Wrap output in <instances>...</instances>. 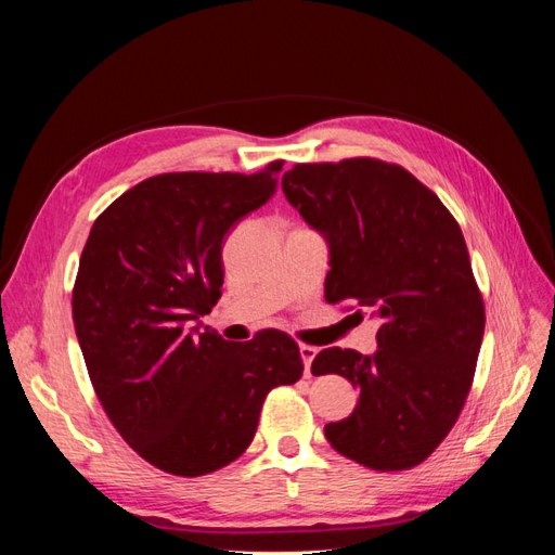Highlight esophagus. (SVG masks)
<instances>
[{"mask_svg":"<svg viewBox=\"0 0 555 555\" xmlns=\"http://www.w3.org/2000/svg\"><path fill=\"white\" fill-rule=\"evenodd\" d=\"M300 351V359H304V365H306V373H310V365H312V359L317 357V347L312 345H300L298 347Z\"/></svg>","mask_w":555,"mask_h":555,"instance_id":"1","label":"esophagus"}]
</instances>
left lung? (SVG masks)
Returning a JSON list of instances; mask_svg holds the SVG:
<instances>
[{
    "instance_id": "obj_1",
    "label": "left lung",
    "mask_w": 555,
    "mask_h": 555,
    "mask_svg": "<svg viewBox=\"0 0 555 555\" xmlns=\"http://www.w3.org/2000/svg\"><path fill=\"white\" fill-rule=\"evenodd\" d=\"M282 192L328 241L326 304L382 322L373 357L328 347L312 361V375L359 389L326 440L379 473L424 463L465 405L486 324L459 222L410 171L373 157L296 164Z\"/></svg>"
}]
</instances>
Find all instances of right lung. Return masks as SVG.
<instances>
[{
	"mask_svg": "<svg viewBox=\"0 0 555 555\" xmlns=\"http://www.w3.org/2000/svg\"><path fill=\"white\" fill-rule=\"evenodd\" d=\"M282 164L147 178L96 217L82 247L72 310L94 393L122 440L169 475L236 461L268 391L304 375L284 331L229 343L192 324L222 296L227 231L275 194Z\"/></svg>",
	"mask_w": 555,
	"mask_h": 555,
	"instance_id": "obj_1",
	"label": "right lung"
}]
</instances>
